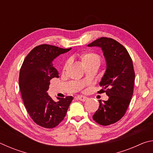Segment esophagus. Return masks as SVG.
Instances as JSON below:
<instances>
[{"mask_svg": "<svg viewBox=\"0 0 153 153\" xmlns=\"http://www.w3.org/2000/svg\"><path fill=\"white\" fill-rule=\"evenodd\" d=\"M77 98L79 100H81V101H86V100L88 99V98L86 97H83V96H77Z\"/></svg>", "mask_w": 153, "mask_h": 153, "instance_id": "34e87169", "label": "esophagus"}]
</instances>
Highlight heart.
Instances as JSON below:
<instances>
[{"label": "heart", "mask_w": 153, "mask_h": 153, "mask_svg": "<svg viewBox=\"0 0 153 153\" xmlns=\"http://www.w3.org/2000/svg\"><path fill=\"white\" fill-rule=\"evenodd\" d=\"M79 59L84 66H86V65H88L90 63H94V62H98V63L100 62V56L98 54L91 51L84 52V53H80L79 55ZM68 63L69 61H67L64 64L63 69H65L67 68Z\"/></svg>", "instance_id": "1"}]
</instances>
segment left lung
Listing matches in <instances>:
<instances>
[{
	"label": "left lung",
	"mask_w": 153,
	"mask_h": 153,
	"mask_svg": "<svg viewBox=\"0 0 153 153\" xmlns=\"http://www.w3.org/2000/svg\"><path fill=\"white\" fill-rule=\"evenodd\" d=\"M88 46L101 48L107 61L98 93L105 92L108 99L98 100L99 108L92 118L100 125L109 126L123 117L131 101L135 81L133 62L126 48L111 38L101 37Z\"/></svg>",
	"instance_id": "1"
}]
</instances>
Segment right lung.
Here are the masks:
<instances>
[{
  "instance_id": "right-lung-1",
  "label": "right lung",
  "mask_w": 153,
  "mask_h": 153,
  "mask_svg": "<svg viewBox=\"0 0 153 153\" xmlns=\"http://www.w3.org/2000/svg\"><path fill=\"white\" fill-rule=\"evenodd\" d=\"M70 48H61L50 45L36 46L25 58L20 69L19 85L25 108L32 120L41 127L53 128L63 120L71 96L57 98L55 102L47 94L50 80L59 77L53 61Z\"/></svg>"
}]
</instances>
